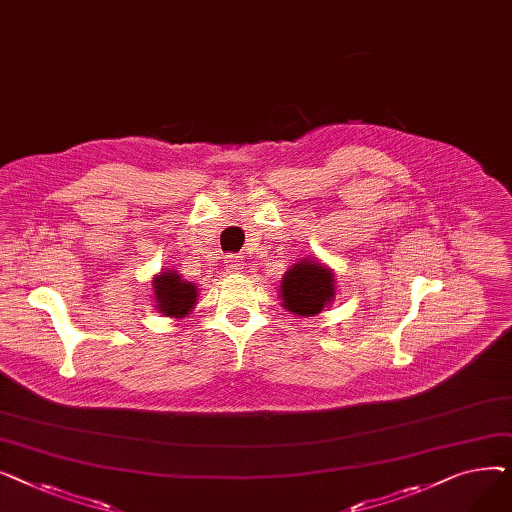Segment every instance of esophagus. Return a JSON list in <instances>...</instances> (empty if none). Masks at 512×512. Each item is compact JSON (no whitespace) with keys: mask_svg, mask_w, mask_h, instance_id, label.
Listing matches in <instances>:
<instances>
[{"mask_svg":"<svg viewBox=\"0 0 512 512\" xmlns=\"http://www.w3.org/2000/svg\"><path fill=\"white\" fill-rule=\"evenodd\" d=\"M224 263H226V270H228V274H240L242 265H245V263H242L240 255H226Z\"/></svg>","mask_w":512,"mask_h":512,"instance_id":"34e87169","label":"esophagus"}]
</instances>
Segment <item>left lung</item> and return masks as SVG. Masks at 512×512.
Segmentation results:
<instances>
[{
    "label": "left lung",
    "mask_w": 512,
    "mask_h": 512,
    "mask_svg": "<svg viewBox=\"0 0 512 512\" xmlns=\"http://www.w3.org/2000/svg\"><path fill=\"white\" fill-rule=\"evenodd\" d=\"M282 307L297 317H315L336 299L332 267L317 257H303L288 267L280 280Z\"/></svg>",
    "instance_id": "left-lung-1"
}]
</instances>
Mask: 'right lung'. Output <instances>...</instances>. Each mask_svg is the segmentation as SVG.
Here are the masks:
<instances>
[{"label":"right lung","mask_w":512,"mask_h":512,"mask_svg":"<svg viewBox=\"0 0 512 512\" xmlns=\"http://www.w3.org/2000/svg\"><path fill=\"white\" fill-rule=\"evenodd\" d=\"M151 290L157 313L172 319H184L191 315L199 299L197 284L184 280L174 267L155 274L151 280Z\"/></svg>","instance_id":"right-lung-1"}]
</instances>
